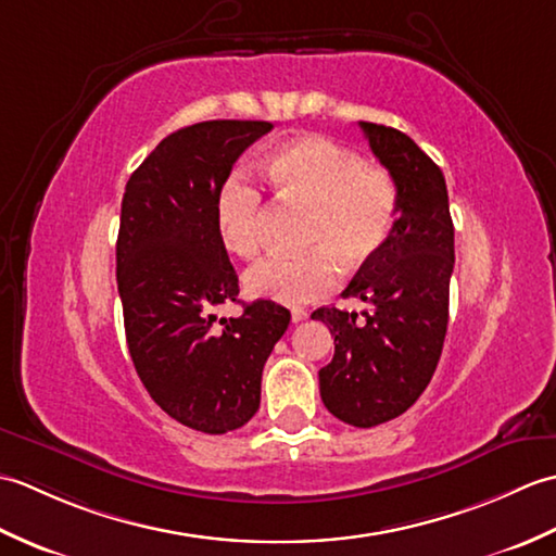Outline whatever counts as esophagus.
I'll return each mask as SVG.
<instances>
[{
    "label": "esophagus",
    "mask_w": 556,
    "mask_h": 556,
    "mask_svg": "<svg viewBox=\"0 0 556 556\" xmlns=\"http://www.w3.org/2000/svg\"><path fill=\"white\" fill-rule=\"evenodd\" d=\"M291 320H293V323H303V320H308V311H303V308H293V311H291Z\"/></svg>",
    "instance_id": "obj_1"
}]
</instances>
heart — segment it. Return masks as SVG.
<instances>
[{
    "label": "heart",
    "instance_id": "b5f03b06",
    "mask_svg": "<svg viewBox=\"0 0 556 556\" xmlns=\"http://www.w3.org/2000/svg\"><path fill=\"white\" fill-rule=\"evenodd\" d=\"M265 179L287 203L308 207L303 241L313 251L275 255L245 271L255 299L303 305L339 285L341 265L356 269L382 251L399 215V186L384 167L361 162L323 136H305L271 150ZM263 195L241 174L229 176L215 200V224L231 253L253 257L263 245Z\"/></svg>",
    "mask_w": 556,
    "mask_h": 556
}]
</instances>
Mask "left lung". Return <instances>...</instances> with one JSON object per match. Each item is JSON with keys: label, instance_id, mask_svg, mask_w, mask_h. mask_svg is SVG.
<instances>
[{"label": "left lung", "instance_id": "8db88e82", "mask_svg": "<svg viewBox=\"0 0 556 556\" xmlns=\"http://www.w3.org/2000/svg\"><path fill=\"white\" fill-rule=\"evenodd\" d=\"M370 150L399 186V215L384 248L351 279L344 299L370 313L317 308L334 337L320 396L334 418L375 428L416 404L442 356L454 271V224L444 174L396 128L361 122Z\"/></svg>", "mask_w": 556, "mask_h": 556}]
</instances>
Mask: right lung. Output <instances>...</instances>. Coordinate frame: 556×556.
<instances>
[{"label": "right lung", "instance_id": "add662e5", "mask_svg": "<svg viewBox=\"0 0 556 556\" xmlns=\"http://www.w3.org/2000/svg\"><path fill=\"white\" fill-rule=\"evenodd\" d=\"M269 122L217 119L169 134L131 174L116 239V287L126 344L152 401L205 434L241 428L260 408L263 368L291 313L253 301L239 317L212 311L239 301L215 200L233 162Z\"/></svg>", "mask_w": 556, "mask_h": 556}]
</instances>
